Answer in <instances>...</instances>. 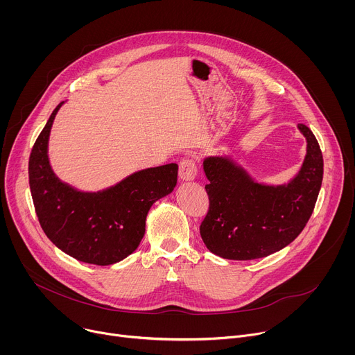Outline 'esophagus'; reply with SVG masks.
Here are the masks:
<instances>
[{
	"label": "esophagus",
	"mask_w": 355,
	"mask_h": 355,
	"mask_svg": "<svg viewBox=\"0 0 355 355\" xmlns=\"http://www.w3.org/2000/svg\"><path fill=\"white\" fill-rule=\"evenodd\" d=\"M198 174L196 163L192 159H184L180 163V178L182 181H192Z\"/></svg>",
	"instance_id": "obj_1"
}]
</instances>
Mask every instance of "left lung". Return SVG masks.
<instances>
[{
  "mask_svg": "<svg viewBox=\"0 0 355 355\" xmlns=\"http://www.w3.org/2000/svg\"><path fill=\"white\" fill-rule=\"evenodd\" d=\"M306 156L286 184H263L232 156L204 160L209 211L200 223L208 250L226 260H256L282 250L306 226L323 180V156L312 130L299 123Z\"/></svg>",
  "mask_w": 355,
  "mask_h": 355,
  "instance_id": "1",
  "label": "left lung"
}]
</instances>
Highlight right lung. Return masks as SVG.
<instances>
[{
  "label": "right lung",
  "mask_w": 355,
  "mask_h": 355,
  "mask_svg": "<svg viewBox=\"0 0 355 355\" xmlns=\"http://www.w3.org/2000/svg\"><path fill=\"white\" fill-rule=\"evenodd\" d=\"M63 104L50 115L29 157L35 211L46 236L66 254L88 264L111 266L137 248L151 205L177 185L178 166L140 170L103 191H78L55 174L47 156L50 129Z\"/></svg>",
  "instance_id": "add662e5"
}]
</instances>
